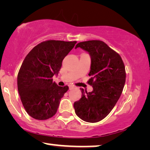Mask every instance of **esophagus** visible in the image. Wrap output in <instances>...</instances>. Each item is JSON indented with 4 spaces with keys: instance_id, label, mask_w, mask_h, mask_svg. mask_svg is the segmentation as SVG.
Listing matches in <instances>:
<instances>
[{
    "instance_id": "1",
    "label": "esophagus",
    "mask_w": 150,
    "mask_h": 150,
    "mask_svg": "<svg viewBox=\"0 0 150 150\" xmlns=\"http://www.w3.org/2000/svg\"><path fill=\"white\" fill-rule=\"evenodd\" d=\"M74 87L73 85H69V89H73Z\"/></svg>"
}]
</instances>
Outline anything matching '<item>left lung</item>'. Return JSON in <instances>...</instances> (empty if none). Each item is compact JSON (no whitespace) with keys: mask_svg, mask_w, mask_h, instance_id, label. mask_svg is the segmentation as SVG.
<instances>
[{"mask_svg":"<svg viewBox=\"0 0 150 150\" xmlns=\"http://www.w3.org/2000/svg\"><path fill=\"white\" fill-rule=\"evenodd\" d=\"M87 51L91 59L87 81L93 91L81 88L82 97L74 104L77 116L87 122L105 118L117 102L126 82V69L120 55L100 40L82 42L76 46Z\"/></svg>","mask_w":150,"mask_h":150,"instance_id":"8db88e82","label":"left lung"}]
</instances>
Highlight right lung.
I'll use <instances>...</instances> for the list:
<instances>
[{"label": "right lung", "mask_w": 150, "mask_h": 150, "mask_svg": "<svg viewBox=\"0 0 150 150\" xmlns=\"http://www.w3.org/2000/svg\"><path fill=\"white\" fill-rule=\"evenodd\" d=\"M76 42L46 40L35 46L23 61L18 74V89L27 113L38 120L54 116L68 86L59 87L52 77Z\"/></svg>", "instance_id": "add662e5"}]
</instances>
